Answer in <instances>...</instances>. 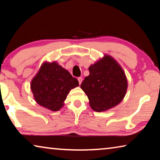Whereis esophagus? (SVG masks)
<instances>
[{"mask_svg":"<svg viewBox=\"0 0 160 160\" xmlns=\"http://www.w3.org/2000/svg\"><path fill=\"white\" fill-rule=\"evenodd\" d=\"M78 82H79V84L80 85V84L82 83V78H81V77H80V78H78Z\"/></svg>","mask_w":160,"mask_h":160,"instance_id":"1","label":"esophagus"}]
</instances>
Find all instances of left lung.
<instances>
[{
    "instance_id": "left-lung-1",
    "label": "left lung",
    "mask_w": 160,
    "mask_h": 160,
    "mask_svg": "<svg viewBox=\"0 0 160 160\" xmlns=\"http://www.w3.org/2000/svg\"><path fill=\"white\" fill-rule=\"evenodd\" d=\"M90 75L80 88L87 94L92 109L104 112L116 107L126 95L128 81L122 68L114 58L104 55L89 67Z\"/></svg>"
}]
</instances>
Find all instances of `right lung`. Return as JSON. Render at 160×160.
Here are the masks:
<instances>
[{"instance_id":"obj_1","label":"right lung","mask_w":160,"mask_h":160,"mask_svg":"<svg viewBox=\"0 0 160 160\" xmlns=\"http://www.w3.org/2000/svg\"><path fill=\"white\" fill-rule=\"evenodd\" d=\"M78 86L76 78L56 61L44 62L30 85L37 104L53 112L63 107L68 94Z\"/></svg>"}]
</instances>
